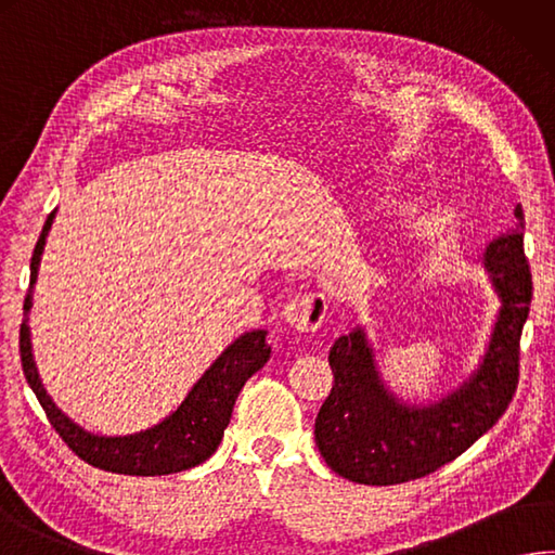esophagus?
I'll list each match as a JSON object with an SVG mask.
<instances>
[{"instance_id":"obj_1","label":"esophagus","mask_w":555,"mask_h":555,"mask_svg":"<svg viewBox=\"0 0 555 555\" xmlns=\"http://www.w3.org/2000/svg\"><path fill=\"white\" fill-rule=\"evenodd\" d=\"M282 319L301 336L317 333L323 326V321H326V297L319 295V292L295 295L287 301L285 311H282Z\"/></svg>"}]
</instances>
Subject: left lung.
Here are the masks:
<instances>
[{
	"label": "left lung",
	"instance_id": "1",
	"mask_svg": "<svg viewBox=\"0 0 555 555\" xmlns=\"http://www.w3.org/2000/svg\"><path fill=\"white\" fill-rule=\"evenodd\" d=\"M517 219L521 207L515 210ZM521 224V219H519ZM486 268L503 299L490 348L474 379L442 403L408 408L384 391L362 331L328 352L331 393L313 425L333 472L364 486H396L435 474L493 427L517 391L519 338L531 305V270L521 229L493 238Z\"/></svg>",
	"mask_w": 555,
	"mask_h": 555
}]
</instances>
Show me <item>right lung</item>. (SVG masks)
I'll return each mask as SVG.
<instances>
[{"label":"right lung","instance_id":"1","mask_svg":"<svg viewBox=\"0 0 555 555\" xmlns=\"http://www.w3.org/2000/svg\"><path fill=\"white\" fill-rule=\"evenodd\" d=\"M50 222L52 212L48 215L43 234L38 238L34 256H30V285L36 282L38 260L43 254ZM28 307L30 295L24 299L26 311ZM18 352L26 382L34 389L40 405H43L50 425L55 427L62 442L79 459L111 474L164 476L185 472V468L203 464L205 459L215 454V449L222 442L229 417H232L238 391L268 362L270 345L266 343V331L246 333V336L234 340L219 354L212 367L203 374V379L193 386V391L188 393L179 411L152 427V430L130 437L89 435L57 411V405L50 401L43 384L38 379L26 323H21L18 331Z\"/></svg>","mask_w":555,"mask_h":555}]
</instances>
